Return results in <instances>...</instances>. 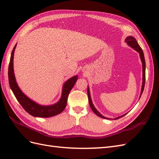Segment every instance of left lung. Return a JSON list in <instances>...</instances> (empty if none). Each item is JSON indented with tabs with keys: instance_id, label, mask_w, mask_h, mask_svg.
I'll use <instances>...</instances> for the list:
<instances>
[{
	"instance_id": "left-lung-1",
	"label": "left lung",
	"mask_w": 159,
	"mask_h": 159,
	"mask_svg": "<svg viewBox=\"0 0 159 159\" xmlns=\"http://www.w3.org/2000/svg\"><path fill=\"white\" fill-rule=\"evenodd\" d=\"M125 42L127 43V44L129 46H131L132 48H133L134 50H135L139 54V55H140V57H141V61H142V64H143V84H142V88H141V95H140V98L143 92V90H144V88H145V56H144V54H143V52L141 49V48L140 47V46L139 45L137 41L135 40V38H134V37L133 36H128L125 38ZM88 100H89V105H90V107L91 109H92L93 111L94 112L95 114H96L98 115V116L102 117V118H103V119H109V118H107L105 117L104 116H103V115L101 114L96 109V108L94 107V105L92 103V101H91V96H90V93H89V86H88ZM140 98H139V99H140ZM127 113L124 114L123 115H121V116H119L118 117H116L113 119L114 120L115 119H118L119 118H121L123 116H125Z\"/></svg>"
}]
</instances>
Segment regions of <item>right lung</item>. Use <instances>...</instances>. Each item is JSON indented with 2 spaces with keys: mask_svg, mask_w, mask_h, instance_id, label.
Returning <instances> with one entry per match:
<instances>
[{
  "mask_svg": "<svg viewBox=\"0 0 159 159\" xmlns=\"http://www.w3.org/2000/svg\"><path fill=\"white\" fill-rule=\"evenodd\" d=\"M16 46V44L14 46L11 53L10 63L8 66V81L11 89L18 102L20 103L26 112L36 117H50L61 113L66 107L68 95L75 85L76 81L78 80V75L71 77L64 83L63 88H62L61 98L57 103L50 105H41L38 104L28 98L19 88L17 84L13 68L14 54Z\"/></svg>",
  "mask_w": 159,
  "mask_h": 159,
  "instance_id": "add662e5",
  "label": "right lung"
}]
</instances>
